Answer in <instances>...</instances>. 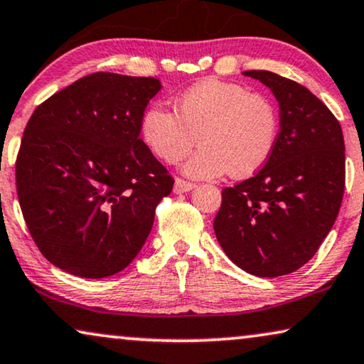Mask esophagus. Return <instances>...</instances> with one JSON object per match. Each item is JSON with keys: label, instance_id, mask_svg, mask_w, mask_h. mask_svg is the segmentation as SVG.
Segmentation results:
<instances>
[{"label": "esophagus", "instance_id": "1", "mask_svg": "<svg viewBox=\"0 0 364 364\" xmlns=\"http://www.w3.org/2000/svg\"><path fill=\"white\" fill-rule=\"evenodd\" d=\"M196 188V184L189 183V181H184L181 178H178L175 181V188H173V191L176 194H181V193H188V191H193V189Z\"/></svg>", "mask_w": 364, "mask_h": 364}]
</instances>
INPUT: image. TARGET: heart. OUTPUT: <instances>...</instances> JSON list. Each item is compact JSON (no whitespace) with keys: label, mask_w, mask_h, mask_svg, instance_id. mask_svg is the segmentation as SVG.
<instances>
[{"label":"heart","mask_w":364,"mask_h":364,"mask_svg":"<svg viewBox=\"0 0 364 364\" xmlns=\"http://www.w3.org/2000/svg\"><path fill=\"white\" fill-rule=\"evenodd\" d=\"M141 138L155 156L175 165L196 145L184 163L191 178L211 180L229 175L247 178L264 168L279 135L274 105L231 82L206 79L183 92L176 114L151 105L141 119Z\"/></svg>","instance_id":"1"}]
</instances>
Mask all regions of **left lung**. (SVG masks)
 <instances>
[{
    "mask_svg": "<svg viewBox=\"0 0 364 364\" xmlns=\"http://www.w3.org/2000/svg\"><path fill=\"white\" fill-rule=\"evenodd\" d=\"M269 87L280 109L275 148L257 175L223 189L218 242L257 277L295 272L333 228L345 191V140L323 102L269 70H245Z\"/></svg>",
    "mask_w": 364,
    "mask_h": 364,
    "instance_id": "1",
    "label": "left lung"
}]
</instances>
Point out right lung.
<instances>
[{
	"mask_svg": "<svg viewBox=\"0 0 364 364\" xmlns=\"http://www.w3.org/2000/svg\"><path fill=\"white\" fill-rule=\"evenodd\" d=\"M153 77L95 73L43 102L24 130L16 188L50 264L84 279L129 267L173 178L140 138Z\"/></svg>",
	"mask_w": 364,
	"mask_h": 364,
	"instance_id": "add662e5",
	"label": "right lung"
}]
</instances>
